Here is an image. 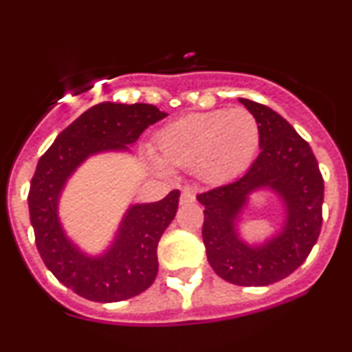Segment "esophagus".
<instances>
[{
	"label": "esophagus",
	"mask_w": 352,
	"mask_h": 352,
	"mask_svg": "<svg viewBox=\"0 0 352 352\" xmlns=\"http://www.w3.org/2000/svg\"><path fill=\"white\" fill-rule=\"evenodd\" d=\"M196 201V196H194V190L192 189H184L182 194H180V204H192Z\"/></svg>",
	"instance_id": "esophagus-1"
}]
</instances>
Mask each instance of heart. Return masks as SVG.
<instances>
[{"label":"heart","mask_w":352,"mask_h":352,"mask_svg":"<svg viewBox=\"0 0 352 352\" xmlns=\"http://www.w3.org/2000/svg\"><path fill=\"white\" fill-rule=\"evenodd\" d=\"M261 144V129L248 110L218 109L190 113L156 133L160 155L148 153L156 170L192 166L206 184H223L243 173Z\"/></svg>","instance_id":"b5f03b06"}]
</instances>
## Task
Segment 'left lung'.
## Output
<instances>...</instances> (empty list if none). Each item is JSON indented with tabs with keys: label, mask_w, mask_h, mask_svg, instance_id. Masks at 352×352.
<instances>
[{
	"label": "left lung",
	"mask_w": 352,
	"mask_h": 352,
	"mask_svg": "<svg viewBox=\"0 0 352 352\" xmlns=\"http://www.w3.org/2000/svg\"><path fill=\"white\" fill-rule=\"evenodd\" d=\"M261 129V153L242 179L197 196L204 206L202 240L216 274L239 286H267L296 271L322 228L324 179L310 144L278 112L239 98ZM271 188L285 204V225L261 245L239 236L236 221L255 190Z\"/></svg>",
	"instance_id": "1"
}]
</instances>
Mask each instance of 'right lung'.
I'll return each mask as SVG.
<instances>
[{"mask_svg":"<svg viewBox=\"0 0 352 352\" xmlns=\"http://www.w3.org/2000/svg\"><path fill=\"white\" fill-rule=\"evenodd\" d=\"M163 117L166 113L150 104L102 102L69 124L38 160L28 192L37 250L58 281L87 300L113 303L153 285L156 247L175 218L180 192L131 206L112 245L102 255H88L67 239L61 225L58 204L63 189L85 160L105 151H129L127 146Z\"/></svg>","mask_w":352,"mask_h":352,"instance_id":"obj_1","label":"right lung"}]
</instances>
